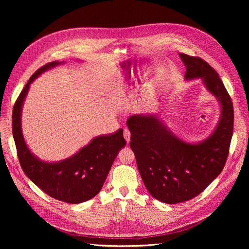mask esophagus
Returning <instances> with one entry per match:
<instances>
[{"mask_svg":"<svg viewBox=\"0 0 249 249\" xmlns=\"http://www.w3.org/2000/svg\"><path fill=\"white\" fill-rule=\"evenodd\" d=\"M123 135H124V138H125L127 143H129V142H130V137H131V133H130L129 129L125 128V129H124V132H123Z\"/></svg>","mask_w":249,"mask_h":249,"instance_id":"obj_1","label":"esophagus"}]
</instances>
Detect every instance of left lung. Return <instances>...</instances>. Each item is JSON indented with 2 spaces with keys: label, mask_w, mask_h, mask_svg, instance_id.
Wrapping results in <instances>:
<instances>
[{
  "label": "left lung",
  "mask_w": 249,
  "mask_h": 249,
  "mask_svg": "<svg viewBox=\"0 0 249 249\" xmlns=\"http://www.w3.org/2000/svg\"><path fill=\"white\" fill-rule=\"evenodd\" d=\"M186 80H204L222 106L220 123L200 144H187L171 134L158 117L133 115L127 120L130 147L142 179L151 195L166 204L190 200L222 172L233 133V105L219 74L205 60L183 53Z\"/></svg>",
  "instance_id": "8db88e82"
}]
</instances>
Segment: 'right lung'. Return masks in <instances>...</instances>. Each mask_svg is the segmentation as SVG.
Listing matches in <instances>:
<instances>
[{
  "mask_svg": "<svg viewBox=\"0 0 249 249\" xmlns=\"http://www.w3.org/2000/svg\"><path fill=\"white\" fill-rule=\"evenodd\" d=\"M50 62L35 72L19 93L13 109V136L17 154L28 178L50 197L70 204H79L93 198L102 188L110 167L126 141L123 129L114 134L98 136L76 155L60 162H45L28 150L22 133L20 114L29 85L46 70L60 65Z\"/></svg>",
  "mask_w": 249,
  "mask_h": 249,
  "instance_id": "1",
  "label": "right lung"
}]
</instances>
